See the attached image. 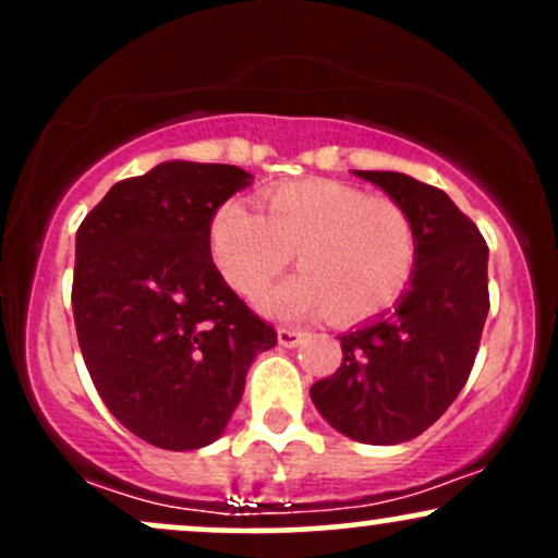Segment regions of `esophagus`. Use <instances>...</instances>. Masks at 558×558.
Masks as SVG:
<instances>
[{
    "label": "esophagus",
    "mask_w": 558,
    "mask_h": 558,
    "mask_svg": "<svg viewBox=\"0 0 558 558\" xmlns=\"http://www.w3.org/2000/svg\"><path fill=\"white\" fill-rule=\"evenodd\" d=\"M301 338H304V332L296 330V328H280L278 330V341H280V345H286V349H293V345H299Z\"/></svg>",
    "instance_id": "obj_1"
}]
</instances>
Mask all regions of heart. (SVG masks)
I'll return each mask as SVG.
<instances>
[{
	"label": "heart",
	"mask_w": 558,
	"mask_h": 558,
	"mask_svg": "<svg viewBox=\"0 0 558 558\" xmlns=\"http://www.w3.org/2000/svg\"><path fill=\"white\" fill-rule=\"evenodd\" d=\"M257 209L228 202L209 222V252L222 280L259 299L286 270L299 278L275 288L262 306L278 317L325 315L356 323L390 310L417 265L412 217L388 196H367L341 181L275 185Z\"/></svg>",
	"instance_id": "1"
}]
</instances>
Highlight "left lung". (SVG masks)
<instances>
[{
    "label": "left lung",
    "instance_id": "1",
    "mask_svg": "<svg viewBox=\"0 0 558 558\" xmlns=\"http://www.w3.org/2000/svg\"><path fill=\"white\" fill-rule=\"evenodd\" d=\"M412 217L417 265L388 315L343 332V362L310 388L345 438L393 446L451 407L475 364L488 317V246L444 191L388 170H354Z\"/></svg>",
    "mask_w": 558,
    "mask_h": 558
}]
</instances>
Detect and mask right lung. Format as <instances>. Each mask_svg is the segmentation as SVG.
Wrapping results in <instances>:
<instances>
[{"label": "right lung", "instance_id": "obj_1", "mask_svg": "<svg viewBox=\"0 0 558 558\" xmlns=\"http://www.w3.org/2000/svg\"><path fill=\"white\" fill-rule=\"evenodd\" d=\"M252 172L172 159L114 183L75 233L73 317L107 409L168 451L209 446L278 343L222 280L209 222Z\"/></svg>", "mask_w": 558, "mask_h": 558}]
</instances>
